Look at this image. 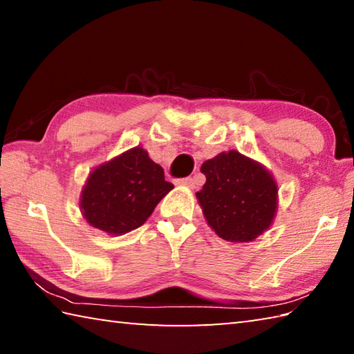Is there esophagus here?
Wrapping results in <instances>:
<instances>
[{"instance_id":"1","label":"esophagus","mask_w":354,"mask_h":354,"mask_svg":"<svg viewBox=\"0 0 354 354\" xmlns=\"http://www.w3.org/2000/svg\"><path fill=\"white\" fill-rule=\"evenodd\" d=\"M178 184H181V185H187V187H194L195 181H194V178L187 176V178H181V179H178Z\"/></svg>"}]
</instances>
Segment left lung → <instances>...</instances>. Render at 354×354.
Returning <instances> with one entry per match:
<instances>
[{"instance_id": "obj_1", "label": "left lung", "mask_w": 354, "mask_h": 354, "mask_svg": "<svg viewBox=\"0 0 354 354\" xmlns=\"http://www.w3.org/2000/svg\"><path fill=\"white\" fill-rule=\"evenodd\" d=\"M206 184L196 198L209 226L230 242H250L268 230L277 212V183L262 165L230 151L201 165Z\"/></svg>"}]
</instances>
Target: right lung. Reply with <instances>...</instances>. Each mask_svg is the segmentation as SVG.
I'll return each instance as SVG.
<instances>
[{
	"instance_id": "right-lung-1",
	"label": "right lung",
	"mask_w": 354,
	"mask_h": 354,
	"mask_svg": "<svg viewBox=\"0 0 354 354\" xmlns=\"http://www.w3.org/2000/svg\"><path fill=\"white\" fill-rule=\"evenodd\" d=\"M171 189L162 167L137 147L91 173L81 209L92 226L107 234H124L145 223Z\"/></svg>"
}]
</instances>
